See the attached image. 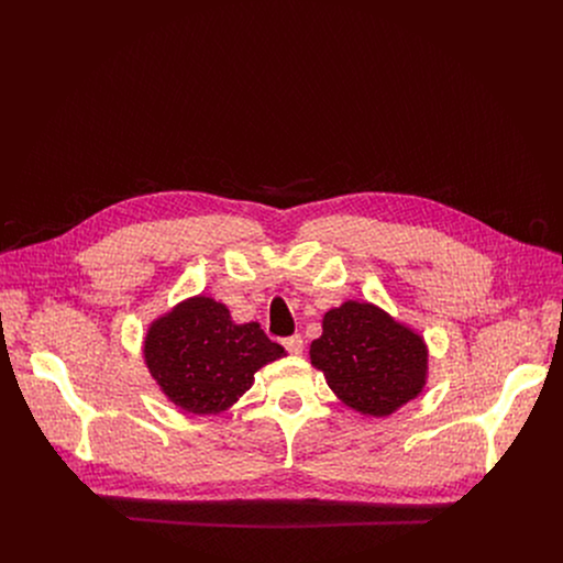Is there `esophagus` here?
<instances>
[{"label": "esophagus", "mask_w": 563, "mask_h": 563, "mask_svg": "<svg viewBox=\"0 0 563 563\" xmlns=\"http://www.w3.org/2000/svg\"><path fill=\"white\" fill-rule=\"evenodd\" d=\"M283 345H285V350H287L289 354H302V336H300V334H294V336L285 339Z\"/></svg>", "instance_id": "1"}]
</instances>
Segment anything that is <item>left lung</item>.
Returning a JSON list of instances; mask_svg holds the SVG:
<instances>
[{
    "label": "left lung",
    "instance_id": "1",
    "mask_svg": "<svg viewBox=\"0 0 563 563\" xmlns=\"http://www.w3.org/2000/svg\"><path fill=\"white\" fill-rule=\"evenodd\" d=\"M311 365L345 406L389 417L426 385L428 347L419 334L369 302L347 300L323 318V336L309 347Z\"/></svg>",
    "mask_w": 563,
    "mask_h": 563
}]
</instances>
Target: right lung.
<instances>
[{
    "mask_svg": "<svg viewBox=\"0 0 563 563\" xmlns=\"http://www.w3.org/2000/svg\"><path fill=\"white\" fill-rule=\"evenodd\" d=\"M285 356L258 323L235 325L229 309L196 296L157 318L144 341L151 376L172 404L191 415H218L233 406L254 374Z\"/></svg>",
    "mask_w": 563,
    "mask_h": 563,
    "instance_id": "1",
    "label": "right lung"
}]
</instances>
